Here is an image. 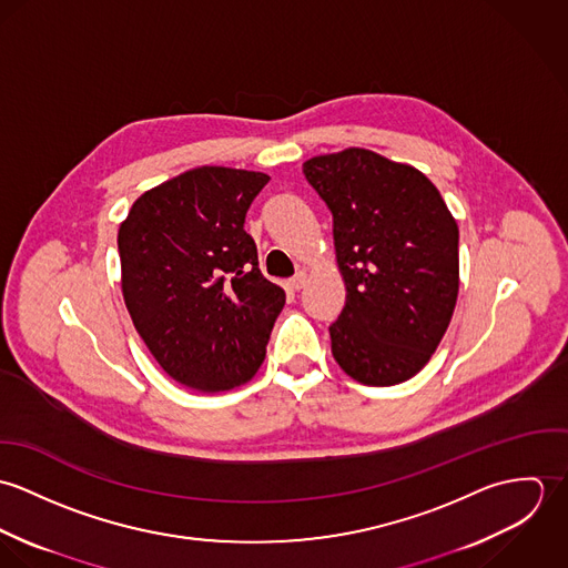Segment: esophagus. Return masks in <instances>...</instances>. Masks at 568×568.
I'll list each match as a JSON object with an SVG mask.
<instances>
[{"instance_id":"obj_1","label":"esophagus","mask_w":568,"mask_h":568,"mask_svg":"<svg viewBox=\"0 0 568 568\" xmlns=\"http://www.w3.org/2000/svg\"><path fill=\"white\" fill-rule=\"evenodd\" d=\"M306 280H308V275L302 271V273H297V275L288 282V286H291L293 291H302V288L306 286Z\"/></svg>"}]
</instances>
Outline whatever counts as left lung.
<instances>
[{
	"instance_id": "left-lung-1",
	"label": "left lung",
	"mask_w": 568,
	"mask_h": 568,
	"mask_svg": "<svg viewBox=\"0 0 568 568\" xmlns=\"http://www.w3.org/2000/svg\"><path fill=\"white\" fill-rule=\"evenodd\" d=\"M304 174L332 212L345 282V306L329 325L332 356L356 383H405L453 320L457 221L424 172L367 149L313 158Z\"/></svg>"
}]
</instances>
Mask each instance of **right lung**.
Returning <instances> with one entry per match:
<instances>
[{"instance_id": "add662e5", "label": "right lung", "mask_w": 568, "mask_h": 568, "mask_svg": "<svg viewBox=\"0 0 568 568\" xmlns=\"http://www.w3.org/2000/svg\"><path fill=\"white\" fill-rule=\"evenodd\" d=\"M268 174L199 165L144 192L118 232L122 295L163 372L199 394L248 383L286 293L244 232Z\"/></svg>"}]
</instances>
